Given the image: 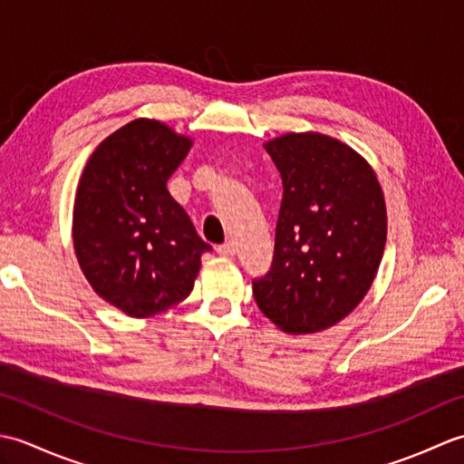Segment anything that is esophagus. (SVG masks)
<instances>
[{
	"label": "esophagus",
	"mask_w": 464,
	"mask_h": 464,
	"mask_svg": "<svg viewBox=\"0 0 464 464\" xmlns=\"http://www.w3.org/2000/svg\"><path fill=\"white\" fill-rule=\"evenodd\" d=\"M217 253L223 255V257H233V255L237 253V247H235L233 241H227V243H223V245H219V247H217Z\"/></svg>",
	"instance_id": "1"
}]
</instances>
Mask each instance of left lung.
Returning <instances> with one entry per match:
<instances>
[{"mask_svg":"<svg viewBox=\"0 0 464 464\" xmlns=\"http://www.w3.org/2000/svg\"><path fill=\"white\" fill-rule=\"evenodd\" d=\"M283 179L269 273L253 281L261 313L289 334L333 327L364 299L387 243L381 183L362 155L317 131L265 143Z\"/></svg>","mask_w":464,"mask_h":464,"instance_id":"left-lung-1","label":"left lung"}]
</instances>
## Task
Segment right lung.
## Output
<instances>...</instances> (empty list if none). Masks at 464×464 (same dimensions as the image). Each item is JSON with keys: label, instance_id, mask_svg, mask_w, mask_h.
<instances>
[{"label": "right lung", "instance_id": "add662e5", "mask_svg": "<svg viewBox=\"0 0 464 464\" xmlns=\"http://www.w3.org/2000/svg\"><path fill=\"white\" fill-rule=\"evenodd\" d=\"M191 145L141 117L97 145L77 185L75 257L93 291L130 317H153L189 297L211 249L167 191Z\"/></svg>", "mask_w": 464, "mask_h": 464}]
</instances>
